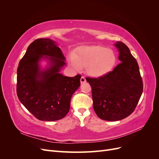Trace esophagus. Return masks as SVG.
I'll return each mask as SVG.
<instances>
[{
  "instance_id": "obj_1",
  "label": "esophagus",
  "mask_w": 159,
  "mask_h": 159,
  "mask_svg": "<svg viewBox=\"0 0 159 159\" xmlns=\"http://www.w3.org/2000/svg\"><path fill=\"white\" fill-rule=\"evenodd\" d=\"M80 82H81V84H84L85 82H86V80H85L84 77H83V76L81 77V79H80Z\"/></svg>"
}]
</instances>
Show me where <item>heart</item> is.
Masks as SVG:
<instances>
[{
	"label": "heart",
	"instance_id": "b5f03b06",
	"mask_svg": "<svg viewBox=\"0 0 159 159\" xmlns=\"http://www.w3.org/2000/svg\"><path fill=\"white\" fill-rule=\"evenodd\" d=\"M116 63L115 52L106 47L94 46L81 48L74 56H71L70 64L75 71L86 67V71L93 78H100L112 70Z\"/></svg>",
	"mask_w": 159,
	"mask_h": 159
}]
</instances>
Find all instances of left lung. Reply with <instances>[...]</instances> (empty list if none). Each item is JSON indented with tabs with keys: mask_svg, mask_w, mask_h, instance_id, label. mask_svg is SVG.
Returning a JSON list of instances; mask_svg holds the SVG:
<instances>
[{
	"mask_svg": "<svg viewBox=\"0 0 159 159\" xmlns=\"http://www.w3.org/2000/svg\"><path fill=\"white\" fill-rule=\"evenodd\" d=\"M121 62L99 78H87L95 113L103 120L119 121L131 115L143 93V81L135 58L121 42L115 44Z\"/></svg>",
	"mask_w": 159,
	"mask_h": 159,
	"instance_id": "left-lung-1",
	"label": "left lung"
}]
</instances>
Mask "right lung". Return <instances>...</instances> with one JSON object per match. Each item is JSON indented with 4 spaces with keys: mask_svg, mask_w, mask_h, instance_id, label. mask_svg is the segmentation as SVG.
Segmentation results:
<instances>
[{
    "mask_svg": "<svg viewBox=\"0 0 159 159\" xmlns=\"http://www.w3.org/2000/svg\"><path fill=\"white\" fill-rule=\"evenodd\" d=\"M42 60L48 61L42 69ZM66 57L57 43L50 38L32 42L17 69L16 92L22 104L40 121H54L69 112L72 95L80 85V74L60 73Z\"/></svg>",
    "mask_w": 159,
    "mask_h": 159,
    "instance_id": "1",
    "label": "right lung"
}]
</instances>
